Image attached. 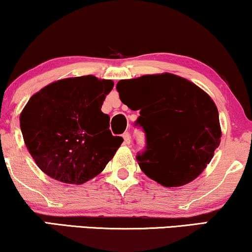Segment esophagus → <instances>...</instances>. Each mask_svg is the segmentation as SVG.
Instances as JSON below:
<instances>
[{
  "mask_svg": "<svg viewBox=\"0 0 252 252\" xmlns=\"http://www.w3.org/2000/svg\"><path fill=\"white\" fill-rule=\"evenodd\" d=\"M123 138H124V142H126V144H130L131 143V137H130V133L129 132H124L123 133Z\"/></svg>",
  "mask_w": 252,
  "mask_h": 252,
  "instance_id": "esophagus-1",
  "label": "esophagus"
}]
</instances>
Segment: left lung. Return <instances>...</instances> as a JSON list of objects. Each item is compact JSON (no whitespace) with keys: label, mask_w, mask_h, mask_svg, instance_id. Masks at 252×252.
Wrapping results in <instances>:
<instances>
[{"label":"left lung","mask_w":252,"mask_h":252,"mask_svg":"<svg viewBox=\"0 0 252 252\" xmlns=\"http://www.w3.org/2000/svg\"><path fill=\"white\" fill-rule=\"evenodd\" d=\"M116 89L124 104L141 110L136 124L145 131L146 151L136 158L146 176L165 187L183 186L199 177L222 136L212 97L171 73L121 80Z\"/></svg>","instance_id":"obj_1"}]
</instances>
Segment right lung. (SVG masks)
Listing matches in <instances>:
<instances>
[{
  "instance_id": "1",
  "label": "right lung",
  "mask_w": 252,
  "mask_h": 252,
  "mask_svg": "<svg viewBox=\"0 0 252 252\" xmlns=\"http://www.w3.org/2000/svg\"><path fill=\"white\" fill-rule=\"evenodd\" d=\"M114 82L94 75L55 81L33 94L20 116L25 145L44 173L81 185L104 170L123 138L101 111Z\"/></svg>"
}]
</instances>
